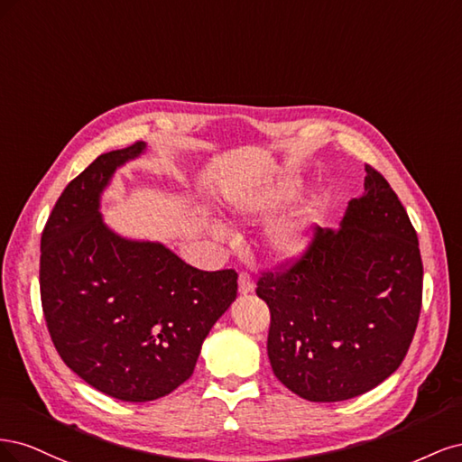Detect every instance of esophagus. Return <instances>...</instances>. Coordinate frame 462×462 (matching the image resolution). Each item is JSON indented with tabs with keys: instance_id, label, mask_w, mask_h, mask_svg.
Returning a JSON list of instances; mask_svg holds the SVG:
<instances>
[{
	"instance_id": "obj_1",
	"label": "esophagus",
	"mask_w": 462,
	"mask_h": 462,
	"mask_svg": "<svg viewBox=\"0 0 462 462\" xmlns=\"http://www.w3.org/2000/svg\"><path fill=\"white\" fill-rule=\"evenodd\" d=\"M254 291V282L248 272L239 273V292L241 295H248V292Z\"/></svg>"
}]
</instances>
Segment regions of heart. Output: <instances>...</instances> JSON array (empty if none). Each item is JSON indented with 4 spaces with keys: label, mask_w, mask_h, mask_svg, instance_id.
Returning <instances> with one entry per match:
<instances>
[{
    "label": "heart",
    "mask_w": 462,
    "mask_h": 462,
    "mask_svg": "<svg viewBox=\"0 0 462 462\" xmlns=\"http://www.w3.org/2000/svg\"><path fill=\"white\" fill-rule=\"evenodd\" d=\"M273 199L268 194L260 192H246L243 197L236 199L235 206L243 214H260L265 208L272 206ZM314 221L312 209H306V212L299 214L297 217L287 219L277 223V226L270 231V245L277 254L285 258H295L302 254V250L309 243V227Z\"/></svg>",
    "instance_id": "heart-1"
}]
</instances>
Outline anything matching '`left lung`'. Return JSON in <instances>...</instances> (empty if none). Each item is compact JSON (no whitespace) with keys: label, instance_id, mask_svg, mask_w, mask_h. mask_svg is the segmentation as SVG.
Here are the masks:
<instances>
[{"label":"left lung","instance_id":"8db88e82","mask_svg":"<svg viewBox=\"0 0 462 462\" xmlns=\"http://www.w3.org/2000/svg\"><path fill=\"white\" fill-rule=\"evenodd\" d=\"M418 236L395 190L366 165L365 194L339 229L314 227L291 263L262 272L275 377L314 402L358 397L407 356L422 309Z\"/></svg>","mask_w":462,"mask_h":462}]
</instances>
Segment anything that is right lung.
I'll use <instances>...</instances> for the list:
<instances>
[{
    "mask_svg": "<svg viewBox=\"0 0 462 462\" xmlns=\"http://www.w3.org/2000/svg\"><path fill=\"white\" fill-rule=\"evenodd\" d=\"M144 143L97 156L65 187L42 231L40 297L65 365L102 393L170 395L236 297V272H202L160 243L127 241L100 216V194Z\"/></svg>",
    "mask_w": 462,
    "mask_h": 462,
    "instance_id": "add662e5",
    "label": "right lung"
}]
</instances>
